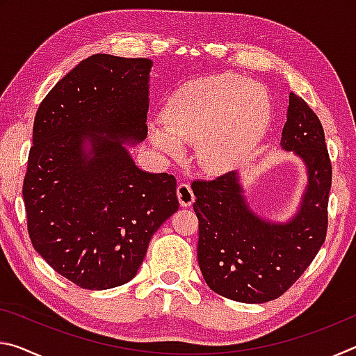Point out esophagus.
<instances>
[{
  "label": "esophagus",
  "mask_w": 356,
  "mask_h": 356,
  "mask_svg": "<svg viewBox=\"0 0 356 356\" xmlns=\"http://www.w3.org/2000/svg\"><path fill=\"white\" fill-rule=\"evenodd\" d=\"M177 200L182 207H190L195 202V195H193V190L188 184L182 182L177 185Z\"/></svg>",
  "instance_id": "34e87169"
}]
</instances>
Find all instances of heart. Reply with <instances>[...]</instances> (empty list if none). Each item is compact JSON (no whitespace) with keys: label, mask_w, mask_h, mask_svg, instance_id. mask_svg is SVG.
Returning a JSON list of instances; mask_svg holds the SVG:
<instances>
[{"label":"heart","mask_w":356,"mask_h":356,"mask_svg":"<svg viewBox=\"0 0 356 356\" xmlns=\"http://www.w3.org/2000/svg\"><path fill=\"white\" fill-rule=\"evenodd\" d=\"M270 118L268 99L248 78L221 74L193 81L168 102L163 120L150 125L161 154L180 156L196 143L202 170L220 172L261 140Z\"/></svg>","instance_id":"obj_1"}]
</instances>
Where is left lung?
Listing matches in <instances>:
<instances>
[{"mask_svg": "<svg viewBox=\"0 0 356 356\" xmlns=\"http://www.w3.org/2000/svg\"><path fill=\"white\" fill-rule=\"evenodd\" d=\"M281 147L293 150L308 170L298 212L286 222L252 212L236 171L191 184L200 220L197 262L213 292L242 303L281 297L321 250L328 227L331 161L317 114L289 94Z\"/></svg>", "mask_w": 356, "mask_h": 356, "instance_id": "obj_1", "label": "left lung"}]
</instances>
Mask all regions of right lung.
Instances as JSON below:
<instances>
[{"label":"right lung","instance_id":"right-lung-1","mask_svg":"<svg viewBox=\"0 0 356 356\" xmlns=\"http://www.w3.org/2000/svg\"><path fill=\"white\" fill-rule=\"evenodd\" d=\"M146 58L92 55L42 100L23 182L34 250L88 291L136 275L150 238L177 212L176 177L135 165L124 143L147 136Z\"/></svg>","mask_w":356,"mask_h":356}]
</instances>
